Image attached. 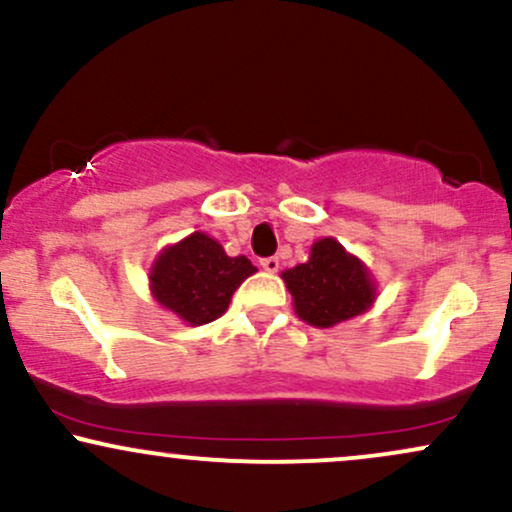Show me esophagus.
<instances>
[{"mask_svg":"<svg viewBox=\"0 0 512 512\" xmlns=\"http://www.w3.org/2000/svg\"><path fill=\"white\" fill-rule=\"evenodd\" d=\"M260 267L264 269V272L276 274L279 272V260H276V257H264V260L260 262Z\"/></svg>","mask_w":512,"mask_h":512,"instance_id":"1","label":"esophagus"}]
</instances>
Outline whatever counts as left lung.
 <instances>
[{
    "mask_svg": "<svg viewBox=\"0 0 512 512\" xmlns=\"http://www.w3.org/2000/svg\"><path fill=\"white\" fill-rule=\"evenodd\" d=\"M281 279L293 296L296 315L320 330L363 315L378 298V281L370 269L337 238L315 240L308 262L281 272Z\"/></svg>",
    "mask_w": 512,
    "mask_h": 512,
    "instance_id": "8db88e82",
    "label": "left lung"
}]
</instances>
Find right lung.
Listing matches in <instances>:
<instances>
[{
  "label": "right lung",
  "instance_id": "right-lung-1",
  "mask_svg": "<svg viewBox=\"0 0 512 512\" xmlns=\"http://www.w3.org/2000/svg\"><path fill=\"white\" fill-rule=\"evenodd\" d=\"M255 272L248 257H228L219 240L195 231L158 252L149 289L161 308L199 327L226 313L233 293Z\"/></svg>",
  "mask_w": 512,
  "mask_h": 512
}]
</instances>
